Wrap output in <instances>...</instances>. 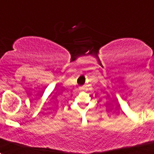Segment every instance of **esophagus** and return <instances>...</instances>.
Returning a JSON list of instances; mask_svg holds the SVG:
<instances>
[{
    "instance_id": "obj_1",
    "label": "esophagus",
    "mask_w": 154,
    "mask_h": 154,
    "mask_svg": "<svg viewBox=\"0 0 154 154\" xmlns=\"http://www.w3.org/2000/svg\"><path fill=\"white\" fill-rule=\"evenodd\" d=\"M81 89H81V88H80V90H81Z\"/></svg>"
}]
</instances>
